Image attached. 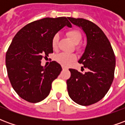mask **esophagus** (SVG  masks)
<instances>
[{
  "mask_svg": "<svg viewBox=\"0 0 125 125\" xmlns=\"http://www.w3.org/2000/svg\"><path fill=\"white\" fill-rule=\"evenodd\" d=\"M65 69H67V68H66V67L62 66V70H65Z\"/></svg>",
  "mask_w": 125,
  "mask_h": 125,
  "instance_id": "esophagus-1",
  "label": "esophagus"
}]
</instances>
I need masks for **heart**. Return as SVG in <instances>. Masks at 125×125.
Returning a JSON list of instances; mask_svg holds the SVG:
<instances>
[{
    "instance_id": "1",
    "label": "heart",
    "mask_w": 125,
    "mask_h": 125,
    "mask_svg": "<svg viewBox=\"0 0 125 125\" xmlns=\"http://www.w3.org/2000/svg\"><path fill=\"white\" fill-rule=\"evenodd\" d=\"M67 35L70 38L71 41L73 42L74 44H78L82 40V36L81 33L78 30H71L67 33ZM59 39L60 36L58 34H55L52 39V45L53 49L55 50L58 47L59 44ZM76 49L78 50L80 49V46L76 47ZM76 59V56L72 53H61L57 54L55 56V60L57 62L63 65H68L70 63L73 62Z\"/></svg>"
}]
</instances>
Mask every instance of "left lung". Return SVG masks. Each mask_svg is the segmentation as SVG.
<instances>
[{
  "label": "left lung",
  "instance_id": "left-lung-1",
  "mask_svg": "<svg viewBox=\"0 0 125 125\" xmlns=\"http://www.w3.org/2000/svg\"><path fill=\"white\" fill-rule=\"evenodd\" d=\"M68 19L86 35V46L78 62L88 69L84 74L74 69L69 70L68 94L77 104L88 106L100 100L110 89L114 79L115 55L109 40L96 24L84 19Z\"/></svg>",
  "mask_w": 125,
  "mask_h": 125
}]
</instances>
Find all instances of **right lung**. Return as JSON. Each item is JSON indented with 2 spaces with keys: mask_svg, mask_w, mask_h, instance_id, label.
Listing matches in <instances>:
<instances>
[{
  "mask_svg": "<svg viewBox=\"0 0 125 125\" xmlns=\"http://www.w3.org/2000/svg\"><path fill=\"white\" fill-rule=\"evenodd\" d=\"M65 26L72 27L66 17L44 18L23 27L12 39L6 53L7 73L13 89L26 101L45 99L60 75V64L53 61L43 67L41 60L53 52V37Z\"/></svg>",
  "mask_w": 125,
  "mask_h": 125,
  "instance_id": "1",
  "label": "right lung"
}]
</instances>
